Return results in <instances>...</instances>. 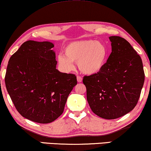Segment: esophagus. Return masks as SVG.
I'll use <instances>...</instances> for the list:
<instances>
[{"mask_svg":"<svg viewBox=\"0 0 151 151\" xmlns=\"http://www.w3.org/2000/svg\"><path fill=\"white\" fill-rule=\"evenodd\" d=\"M77 80H78V82H82V78L80 77V76H77Z\"/></svg>","mask_w":151,"mask_h":151,"instance_id":"obj_1","label":"esophagus"}]
</instances>
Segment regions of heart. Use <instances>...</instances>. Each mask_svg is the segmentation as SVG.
<instances>
[{
	"label": "heart",
	"instance_id": "obj_1",
	"mask_svg": "<svg viewBox=\"0 0 151 151\" xmlns=\"http://www.w3.org/2000/svg\"><path fill=\"white\" fill-rule=\"evenodd\" d=\"M65 55H59L58 62L63 71L74 69V63L85 75H96L106 65L109 50L104 43L93 40H79L67 45L64 50Z\"/></svg>",
	"mask_w": 151,
	"mask_h": 151
}]
</instances>
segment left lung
Here are the masks:
<instances>
[{"label": "left lung", "mask_w": 151, "mask_h": 151, "mask_svg": "<svg viewBox=\"0 0 151 151\" xmlns=\"http://www.w3.org/2000/svg\"><path fill=\"white\" fill-rule=\"evenodd\" d=\"M112 52L106 65L96 75L83 78L86 99L95 114L113 119L135 108L143 87L144 75L141 58L124 38L111 36Z\"/></svg>", "instance_id": "left-lung-1"}]
</instances>
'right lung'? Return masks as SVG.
Returning a JSON list of instances; mask_svg holds the SVG:
<instances>
[{
  "label": "right lung",
  "instance_id": "obj_1",
  "mask_svg": "<svg viewBox=\"0 0 151 151\" xmlns=\"http://www.w3.org/2000/svg\"><path fill=\"white\" fill-rule=\"evenodd\" d=\"M52 42L28 40L9 58L5 82L16 110L40 124L52 122L63 113L77 84L74 74L56 69Z\"/></svg>",
  "mask_w": 151,
  "mask_h": 151
}]
</instances>
